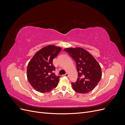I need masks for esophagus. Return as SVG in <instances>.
I'll return each instance as SVG.
<instances>
[{
  "instance_id": "34e87169",
  "label": "esophagus",
  "mask_w": 125,
  "mask_h": 125,
  "mask_svg": "<svg viewBox=\"0 0 125 125\" xmlns=\"http://www.w3.org/2000/svg\"><path fill=\"white\" fill-rule=\"evenodd\" d=\"M62 76L68 77V73H66V74H63Z\"/></svg>"
}]
</instances>
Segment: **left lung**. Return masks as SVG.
I'll return each mask as SVG.
<instances>
[{"mask_svg":"<svg viewBox=\"0 0 125 125\" xmlns=\"http://www.w3.org/2000/svg\"><path fill=\"white\" fill-rule=\"evenodd\" d=\"M63 50L69 54L76 63L78 76L76 82L71 83L73 90L79 93L91 91L102 77L99 63L83 48H67Z\"/></svg>","mask_w":125,"mask_h":125,"instance_id":"1","label":"left lung"}]
</instances>
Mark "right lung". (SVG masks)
I'll return each mask as SVG.
<instances>
[{
  "instance_id": "right-lung-1",
  "label": "right lung",
  "mask_w": 125,
  "mask_h": 125,
  "mask_svg": "<svg viewBox=\"0 0 125 125\" xmlns=\"http://www.w3.org/2000/svg\"><path fill=\"white\" fill-rule=\"evenodd\" d=\"M61 50L60 47L48 45L36 52L29 62L27 78L37 91L48 92L57 86L60 77L54 73L55 67L52 60Z\"/></svg>"
}]
</instances>
